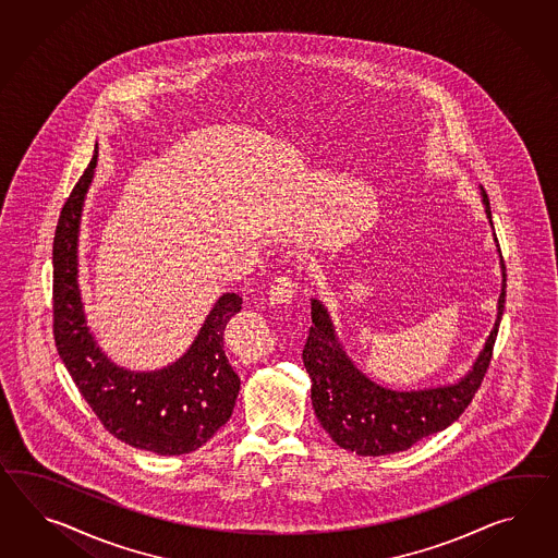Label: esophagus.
Masks as SVG:
<instances>
[{
    "instance_id": "1",
    "label": "esophagus",
    "mask_w": 558,
    "mask_h": 558,
    "mask_svg": "<svg viewBox=\"0 0 558 558\" xmlns=\"http://www.w3.org/2000/svg\"><path fill=\"white\" fill-rule=\"evenodd\" d=\"M294 282L290 280V278H286V276H280V278H276L274 280L272 288H270V294H268V300H270V306H286V304H290L292 299H294Z\"/></svg>"
}]
</instances>
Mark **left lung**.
<instances>
[{
	"label": "left lung",
	"mask_w": 558,
	"mask_h": 558,
	"mask_svg": "<svg viewBox=\"0 0 558 558\" xmlns=\"http://www.w3.org/2000/svg\"><path fill=\"white\" fill-rule=\"evenodd\" d=\"M480 195L492 226L488 195L482 187ZM494 242L502 270L496 323L472 368L453 383L397 391L368 379L344 351L327 306L320 300H311L313 327L302 351V361L313 380L311 399L314 413L337 446L373 458L405 451L423 437L444 432L470 405L488 371L492 349L502 320L506 268L496 233Z\"/></svg>",
	"instance_id": "obj_1"
}]
</instances>
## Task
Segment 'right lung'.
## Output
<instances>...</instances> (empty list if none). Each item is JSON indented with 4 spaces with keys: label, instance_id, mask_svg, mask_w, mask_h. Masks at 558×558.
<instances>
[{
    "label": "right lung",
    "instance_id": "obj_1",
    "mask_svg": "<svg viewBox=\"0 0 558 558\" xmlns=\"http://www.w3.org/2000/svg\"><path fill=\"white\" fill-rule=\"evenodd\" d=\"M96 163L98 145L56 226V349L109 434L157 456L190 453L228 423L235 408L240 377L223 351V330L242 311V299L221 294L190 349L167 367L131 371L112 363L90 332L78 284L82 209Z\"/></svg>",
    "mask_w": 558,
    "mask_h": 558
}]
</instances>
